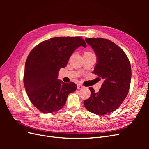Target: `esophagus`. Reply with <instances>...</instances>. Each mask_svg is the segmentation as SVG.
Instances as JSON below:
<instances>
[{"mask_svg":"<svg viewBox=\"0 0 149 149\" xmlns=\"http://www.w3.org/2000/svg\"><path fill=\"white\" fill-rule=\"evenodd\" d=\"M83 88V86L82 85H81V84H78L77 85V89H81V88Z\"/></svg>","mask_w":149,"mask_h":149,"instance_id":"esophagus-1","label":"esophagus"}]
</instances>
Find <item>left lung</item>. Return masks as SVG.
I'll return each mask as SVG.
<instances>
[{
    "label": "left lung",
    "instance_id": "1",
    "mask_svg": "<svg viewBox=\"0 0 149 149\" xmlns=\"http://www.w3.org/2000/svg\"><path fill=\"white\" fill-rule=\"evenodd\" d=\"M97 58L93 73L104 79L100 91L90 87L91 96L84 101L88 111L104 115L116 110L129 93L131 67L124 52L114 42L104 38H85Z\"/></svg>",
    "mask_w": 149,
    "mask_h": 149
}]
</instances>
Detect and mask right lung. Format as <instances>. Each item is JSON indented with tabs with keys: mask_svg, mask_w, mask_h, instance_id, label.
<instances>
[{
	"mask_svg": "<svg viewBox=\"0 0 149 149\" xmlns=\"http://www.w3.org/2000/svg\"><path fill=\"white\" fill-rule=\"evenodd\" d=\"M86 47L81 37H60L45 40L36 46L26 59L24 83L33 106L43 113L61 109L68 96L77 88L74 83L58 79L61 68L68 64L76 48Z\"/></svg>",
	"mask_w": 149,
	"mask_h": 149,
	"instance_id": "right-lung-1",
	"label": "right lung"
}]
</instances>
